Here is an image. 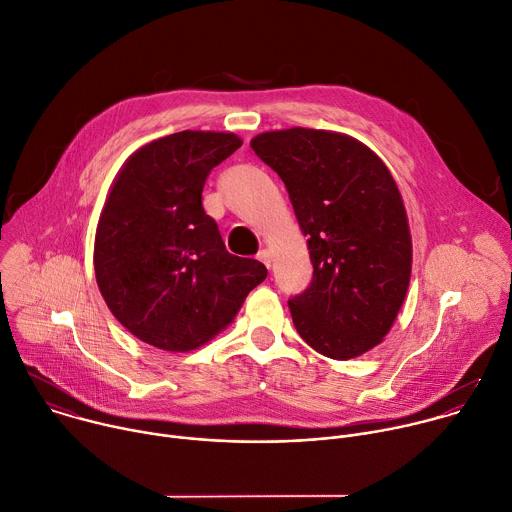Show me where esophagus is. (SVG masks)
<instances>
[{"label":"esophagus","mask_w":512,"mask_h":512,"mask_svg":"<svg viewBox=\"0 0 512 512\" xmlns=\"http://www.w3.org/2000/svg\"><path fill=\"white\" fill-rule=\"evenodd\" d=\"M257 259H259V261H261V263H263L267 269L271 267V253H269L267 249H261V251L257 253Z\"/></svg>","instance_id":"esophagus-1"}]
</instances>
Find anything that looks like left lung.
<instances>
[{
  "label": "left lung",
  "mask_w": 512,
  "mask_h": 512,
  "mask_svg": "<svg viewBox=\"0 0 512 512\" xmlns=\"http://www.w3.org/2000/svg\"><path fill=\"white\" fill-rule=\"evenodd\" d=\"M285 183L313 277L287 301L303 342L331 360L378 346L408 291L412 239L386 164L352 136L287 128L251 140Z\"/></svg>",
  "instance_id": "8db88e82"
}]
</instances>
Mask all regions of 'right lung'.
Listing matches in <instances>:
<instances>
[{
  "label": "right lung",
  "instance_id": "obj_1",
  "mask_svg": "<svg viewBox=\"0 0 512 512\" xmlns=\"http://www.w3.org/2000/svg\"><path fill=\"white\" fill-rule=\"evenodd\" d=\"M241 138L183 130L136 150L106 199L94 271L114 317L142 342L189 352L225 329L265 277L257 259L231 255L203 209L211 170Z\"/></svg>",
  "mask_w": 512,
  "mask_h": 512
}]
</instances>
